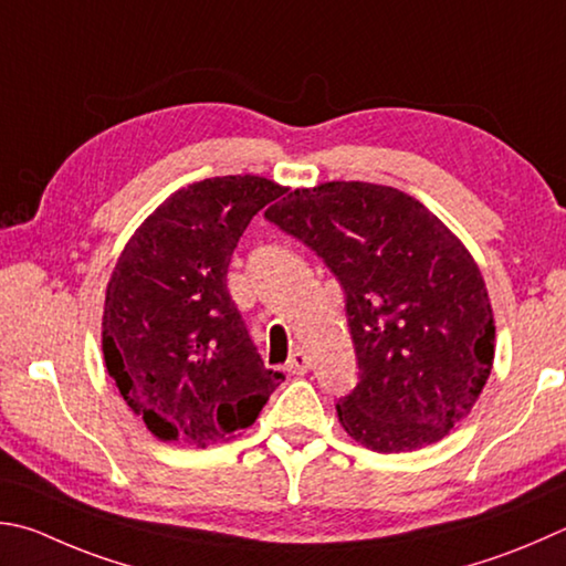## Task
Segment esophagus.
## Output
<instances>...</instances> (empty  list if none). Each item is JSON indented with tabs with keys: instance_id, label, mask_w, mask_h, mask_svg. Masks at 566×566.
<instances>
[{
	"instance_id": "1",
	"label": "esophagus",
	"mask_w": 566,
	"mask_h": 566,
	"mask_svg": "<svg viewBox=\"0 0 566 566\" xmlns=\"http://www.w3.org/2000/svg\"><path fill=\"white\" fill-rule=\"evenodd\" d=\"M312 368V356L304 352V348H296V352L290 356V361H286V371L302 376Z\"/></svg>"
}]
</instances>
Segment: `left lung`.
Listing matches in <instances>:
<instances>
[{"label":"left lung","instance_id":"8db88e82","mask_svg":"<svg viewBox=\"0 0 566 566\" xmlns=\"http://www.w3.org/2000/svg\"><path fill=\"white\" fill-rule=\"evenodd\" d=\"M264 218L312 248L346 294L358 384L338 423L376 453L443 440L485 388L495 318L480 266L423 202L388 185L296 188Z\"/></svg>","mask_w":566,"mask_h":566}]
</instances>
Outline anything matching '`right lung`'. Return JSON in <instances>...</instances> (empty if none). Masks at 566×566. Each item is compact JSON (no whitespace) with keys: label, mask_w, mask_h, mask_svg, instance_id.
Here are the masks:
<instances>
[{"label":"right lung","mask_w":566,"mask_h":566,"mask_svg":"<svg viewBox=\"0 0 566 566\" xmlns=\"http://www.w3.org/2000/svg\"><path fill=\"white\" fill-rule=\"evenodd\" d=\"M282 192L260 176L192 182L143 220L113 266L101 322L106 368L163 443L230 440L284 378L264 368L228 292L242 232Z\"/></svg>","instance_id":"add662e5"}]
</instances>
